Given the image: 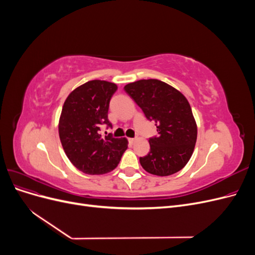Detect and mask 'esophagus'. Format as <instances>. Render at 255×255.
<instances>
[{"label": "esophagus", "instance_id": "1", "mask_svg": "<svg viewBox=\"0 0 255 255\" xmlns=\"http://www.w3.org/2000/svg\"><path fill=\"white\" fill-rule=\"evenodd\" d=\"M136 140H137V138H129V139H128V141H129L130 143H135Z\"/></svg>", "mask_w": 255, "mask_h": 255}]
</instances>
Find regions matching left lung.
Masks as SVG:
<instances>
[{"label":"left lung","mask_w":255,"mask_h":255,"mask_svg":"<svg viewBox=\"0 0 255 255\" xmlns=\"http://www.w3.org/2000/svg\"><path fill=\"white\" fill-rule=\"evenodd\" d=\"M125 90L157 128L158 136L149 139V154L139 158L142 168L159 176L180 171L192 155L198 134L187 99L174 87L155 79L129 83Z\"/></svg>","instance_id":"1"}]
</instances>
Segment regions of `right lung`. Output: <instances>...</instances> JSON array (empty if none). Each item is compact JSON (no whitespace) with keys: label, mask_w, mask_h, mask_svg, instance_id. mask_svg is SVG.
<instances>
[{"label":"right lung","mask_w":255,"mask_h":255,"mask_svg":"<svg viewBox=\"0 0 255 255\" xmlns=\"http://www.w3.org/2000/svg\"><path fill=\"white\" fill-rule=\"evenodd\" d=\"M118 89L107 81L94 80L70 92L61 110L58 133L67 157L87 174H104L118 166L128 149L127 138L103 137L100 127H112L110 101Z\"/></svg>","instance_id":"add662e5"}]
</instances>
